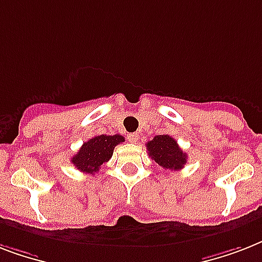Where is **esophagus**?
<instances>
[{"label": "esophagus", "instance_id": "1", "mask_svg": "<svg viewBox=\"0 0 262 262\" xmlns=\"http://www.w3.org/2000/svg\"><path fill=\"white\" fill-rule=\"evenodd\" d=\"M140 136L139 133H130V135L127 136V140L130 141V143H136V141H139Z\"/></svg>", "mask_w": 262, "mask_h": 262}]
</instances>
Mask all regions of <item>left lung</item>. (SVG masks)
Returning <instances> with one entry per match:
<instances>
[{
  "label": "left lung",
  "instance_id": "8db88e82",
  "mask_svg": "<svg viewBox=\"0 0 262 262\" xmlns=\"http://www.w3.org/2000/svg\"><path fill=\"white\" fill-rule=\"evenodd\" d=\"M148 154L156 164L164 170H181L186 164V154L179 148L178 143L168 135L155 136L147 143Z\"/></svg>",
  "mask_w": 262,
  "mask_h": 262
}]
</instances>
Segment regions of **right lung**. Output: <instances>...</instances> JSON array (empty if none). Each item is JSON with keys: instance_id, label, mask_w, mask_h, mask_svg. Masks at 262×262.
<instances>
[{"instance_id": "obj_1", "label": "right lung", "mask_w": 262, "mask_h": 262, "mask_svg": "<svg viewBox=\"0 0 262 262\" xmlns=\"http://www.w3.org/2000/svg\"><path fill=\"white\" fill-rule=\"evenodd\" d=\"M123 141L125 139L121 135L95 136L83 144L79 152L72 158V163L80 171L94 174L99 171L103 163L110 160L114 148Z\"/></svg>"}]
</instances>
